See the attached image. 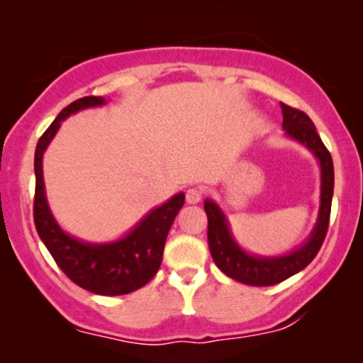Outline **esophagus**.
<instances>
[{
    "instance_id": "obj_1",
    "label": "esophagus",
    "mask_w": 363,
    "mask_h": 363,
    "mask_svg": "<svg viewBox=\"0 0 363 363\" xmlns=\"http://www.w3.org/2000/svg\"><path fill=\"white\" fill-rule=\"evenodd\" d=\"M201 199H203L201 187H189V189L186 191V201L189 203V205H196V203H199Z\"/></svg>"
}]
</instances>
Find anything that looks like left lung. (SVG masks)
<instances>
[{"mask_svg": "<svg viewBox=\"0 0 363 363\" xmlns=\"http://www.w3.org/2000/svg\"><path fill=\"white\" fill-rule=\"evenodd\" d=\"M283 114V129L286 138L297 141L303 148L309 150L312 157L318 160L320 170V196L319 211L314 228L306 242L290 252L280 256H257L237 242L232 234L228 216L218 203L213 199H205V211L208 215V245L211 257L227 277L252 286L277 285L295 273L302 272L319 252L326 237L329 213H331L333 191H335V169L333 158L320 141L314 123L302 111L280 104Z\"/></svg>", "mask_w": 363, "mask_h": 363, "instance_id": "1", "label": "left lung"}]
</instances>
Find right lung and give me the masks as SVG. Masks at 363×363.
<instances>
[{
	"label": "right lung",
	"mask_w": 363,
	"mask_h": 363,
	"mask_svg": "<svg viewBox=\"0 0 363 363\" xmlns=\"http://www.w3.org/2000/svg\"><path fill=\"white\" fill-rule=\"evenodd\" d=\"M104 97H83L65 107L45 129L35 148L34 222L37 234L69 280L99 295H124L141 289L162 264L164 245L174 218L184 205V193L150 210L131 230L107 242H86L73 237L54 218L45 196L43 158L61 123L85 109L106 106Z\"/></svg>",
	"instance_id": "right-lung-1"
}]
</instances>
